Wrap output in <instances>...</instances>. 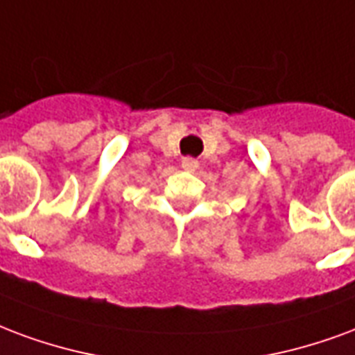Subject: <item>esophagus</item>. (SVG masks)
I'll return each mask as SVG.
<instances>
[{
  "mask_svg": "<svg viewBox=\"0 0 355 355\" xmlns=\"http://www.w3.org/2000/svg\"><path fill=\"white\" fill-rule=\"evenodd\" d=\"M199 167V162L196 157H182V169L186 171H196Z\"/></svg>",
  "mask_w": 355,
  "mask_h": 355,
  "instance_id": "esophagus-1",
  "label": "esophagus"
}]
</instances>
